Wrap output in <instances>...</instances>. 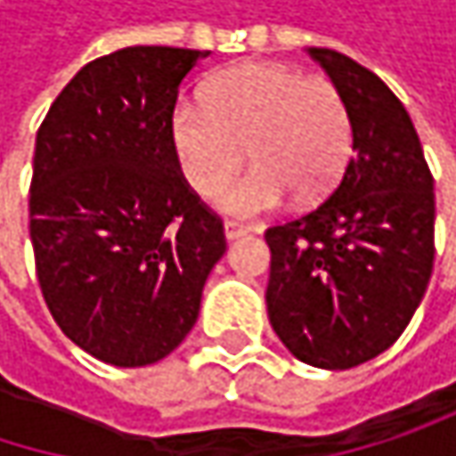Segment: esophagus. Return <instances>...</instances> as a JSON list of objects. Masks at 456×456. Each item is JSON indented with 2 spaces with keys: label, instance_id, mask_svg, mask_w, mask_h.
Wrapping results in <instances>:
<instances>
[{
  "label": "esophagus",
  "instance_id": "1",
  "mask_svg": "<svg viewBox=\"0 0 456 456\" xmlns=\"http://www.w3.org/2000/svg\"><path fill=\"white\" fill-rule=\"evenodd\" d=\"M253 227H248V224H240V222H224V237L227 240H237V237H242V234H248Z\"/></svg>",
  "mask_w": 456,
  "mask_h": 456
}]
</instances>
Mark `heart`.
<instances>
[{
	"label": "heart",
	"mask_w": 456,
	"mask_h": 456,
	"mask_svg": "<svg viewBox=\"0 0 456 456\" xmlns=\"http://www.w3.org/2000/svg\"><path fill=\"white\" fill-rule=\"evenodd\" d=\"M182 176L198 195L222 190L248 158L250 171L216 198L232 216L274 211L296 192L317 200L351 155V116L340 89L280 62H242L219 73L206 105L179 102L168 121Z\"/></svg>",
	"instance_id": "heart-1"
}]
</instances>
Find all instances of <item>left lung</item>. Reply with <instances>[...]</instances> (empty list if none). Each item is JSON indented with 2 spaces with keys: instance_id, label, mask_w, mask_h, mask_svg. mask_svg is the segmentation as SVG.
I'll return each instance as SVG.
<instances>
[{
  "instance_id": "1",
  "label": "left lung",
  "mask_w": 456,
  "mask_h": 456,
  "mask_svg": "<svg viewBox=\"0 0 456 456\" xmlns=\"http://www.w3.org/2000/svg\"><path fill=\"white\" fill-rule=\"evenodd\" d=\"M340 89L354 155L324 203L266 229V312L285 348L351 370L407 330L433 272V176L407 108L356 60L309 46Z\"/></svg>"
}]
</instances>
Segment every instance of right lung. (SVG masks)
<instances>
[{"instance_id": "1", "label": "right lung", "mask_w": 456, "mask_h": 456, "mask_svg": "<svg viewBox=\"0 0 456 456\" xmlns=\"http://www.w3.org/2000/svg\"><path fill=\"white\" fill-rule=\"evenodd\" d=\"M208 54L126 46L97 57L37 134L28 214L42 296L57 327L113 367L155 364L187 338L227 250L168 134L179 86Z\"/></svg>"}]
</instances>
